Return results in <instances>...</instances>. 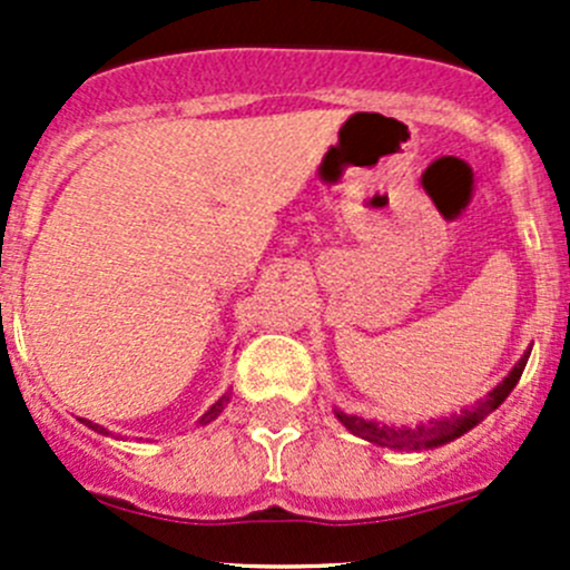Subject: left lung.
I'll use <instances>...</instances> for the list:
<instances>
[{
	"label": "left lung",
	"instance_id": "1",
	"mask_svg": "<svg viewBox=\"0 0 570 570\" xmlns=\"http://www.w3.org/2000/svg\"><path fill=\"white\" fill-rule=\"evenodd\" d=\"M527 358H530V353H527L524 358L513 366V372H510V375L504 377V381L499 383V386L493 389L485 400L476 402L474 407H465V411L455 413V416H450V419H435V422L419 424V428H392V424L366 422V419L347 416V413H336V416H338V422L350 430V433L361 435V439L372 441V444L392 446V450H430V446H441V444H446V441L463 435L465 430H471L474 424H480L488 413L497 411V407L508 400V394L513 392L515 383L521 381V372H524Z\"/></svg>",
	"mask_w": 570,
	"mask_h": 570
}]
</instances>
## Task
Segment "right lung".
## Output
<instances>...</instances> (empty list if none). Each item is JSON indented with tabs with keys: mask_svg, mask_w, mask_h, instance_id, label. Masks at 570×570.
Returning a JSON list of instances; mask_svg holds the SVG:
<instances>
[{
	"mask_svg": "<svg viewBox=\"0 0 570 570\" xmlns=\"http://www.w3.org/2000/svg\"><path fill=\"white\" fill-rule=\"evenodd\" d=\"M226 402H228V396H220V400H217V402H215V405H212V407H209V411H206V413H204V416H200V424H209V422H212V419H217V416H220V411H223V407H226ZM82 422H85V424H88V428H94V430H96V433H107V430H105V428H99V424L88 422V419H82Z\"/></svg>",
	"mask_w": 570,
	"mask_h": 570,
	"instance_id": "right-lung-1",
	"label": "right lung"
}]
</instances>
